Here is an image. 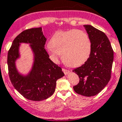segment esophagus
I'll list each match as a JSON object with an SVG mask.
<instances>
[{"label":"esophagus","mask_w":122,"mask_h":122,"mask_svg":"<svg viewBox=\"0 0 122 122\" xmlns=\"http://www.w3.org/2000/svg\"><path fill=\"white\" fill-rule=\"evenodd\" d=\"M62 71H63V73H65V74H68V73H70V70H66V69H65V68H62Z\"/></svg>","instance_id":"esophagus-1"}]
</instances>
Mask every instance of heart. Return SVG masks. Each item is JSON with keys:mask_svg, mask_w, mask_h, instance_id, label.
Segmentation results:
<instances>
[{"mask_svg": "<svg viewBox=\"0 0 122 122\" xmlns=\"http://www.w3.org/2000/svg\"><path fill=\"white\" fill-rule=\"evenodd\" d=\"M91 49V40L87 33L73 29L56 32L52 36L47 51L54 62H58L62 54L65 64L75 67L87 61Z\"/></svg>", "mask_w": 122, "mask_h": 122, "instance_id": "obj_1", "label": "heart"}]
</instances>
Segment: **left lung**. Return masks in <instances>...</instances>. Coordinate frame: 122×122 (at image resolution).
I'll use <instances>...</instances> for the list:
<instances>
[{
  "instance_id": "obj_1",
  "label": "left lung",
  "mask_w": 122,
  "mask_h": 122,
  "mask_svg": "<svg viewBox=\"0 0 122 122\" xmlns=\"http://www.w3.org/2000/svg\"><path fill=\"white\" fill-rule=\"evenodd\" d=\"M84 27L91 40V52L84 64L73 70L79 77L73 89L78 94L92 97L100 93L110 81L114 51L104 32L90 25Z\"/></svg>"
}]
</instances>
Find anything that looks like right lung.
I'll return each mask as SVG.
<instances>
[{"mask_svg": "<svg viewBox=\"0 0 122 122\" xmlns=\"http://www.w3.org/2000/svg\"><path fill=\"white\" fill-rule=\"evenodd\" d=\"M46 41L41 27L27 29L15 38L8 52V75L11 84L24 97L32 101H42L50 97L54 93L57 80L64 76L62 68L49 58L45 49ZM20 42L31 44L35 54L33 68L27 76L19 75L15 67Z\"/></svg>", "mask_w": 122, "mask_h": 122, "instance_id": "obj_1", "label": "right lung"}]
</instances>
